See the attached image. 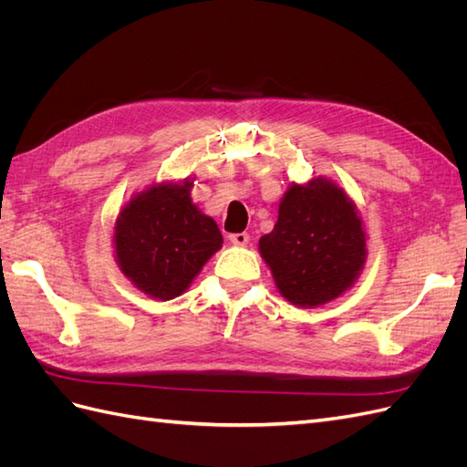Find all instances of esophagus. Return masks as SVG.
<instances>
[{
	"mask_svg": "<svg viewBox=\"0 0 467 467\" xmlns=\"http://www.w3.org/2000/svg\"><path fill=\"white\" fill-rule=\"evenodd\" d=\"M230 242H232L234 245L244 247V245L249 244V234H245V232H242V234H232V235H230Z\"/></svg>",
	"mask_w": 467,
	"mask_h": 467,
	"instance_id": "34e87169",
	"label": "esophagus"
}]
</instances>
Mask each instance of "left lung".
I'll return each instance as SVG.
<instances>
[{"mask_svg":"<svg viewBox=\"0 0 467 467\" xmlns=\"http://www.w3.org/2000/svg\"><path fill=\"white\" fill-rule=\"evenodd\" d=\"M278 292L300 307L343 296L360 276L368 249L357 204L331 179L292 182L271 234L259 239Z\"/></svg>","mask_w":467,"mask_h":467,"instance_id":"1","label":"left lung"}]
</instances>
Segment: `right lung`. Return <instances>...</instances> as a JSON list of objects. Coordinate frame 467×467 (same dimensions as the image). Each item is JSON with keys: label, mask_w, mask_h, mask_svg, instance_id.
<instances>
[{"label": "right lung", "mask_w": 467, "mask_h": 467, "mask_svg": "<svg viewBox=\"0 0 467 467\" xmlns=\"http://www.w3.org/2000/svg\"><path fill=\"white\" fill-rule=\"evenodd\" d=\"M192 182H153L122 206L115 222L117 265L153 300L185 292L223 244L218 223L192 202Z\"/></svg>", "instance_id": "right-lung-1"}]
</instances>
